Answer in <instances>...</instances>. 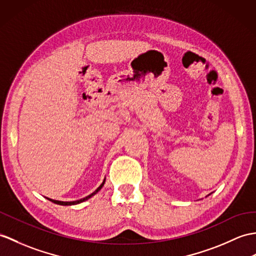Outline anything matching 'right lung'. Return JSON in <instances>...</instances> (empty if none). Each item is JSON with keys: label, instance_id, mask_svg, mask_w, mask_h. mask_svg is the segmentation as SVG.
Segmentation results:
<instances>
[{"label": "right lung", "instance_id": "1", "mask_svg": "<svg viewBox=\"0 0 256 256\" xmlns=\"http://www.w3.org/2000/svg\"><path fill=\"white\" fill-rule=\"evenodd\" d=\"M104 181H106V179L104 180V182L100 184V186L96 190V191L94 192H92L90 195H88V196H86V198H82V200H73V202H61V200H50L51 202H53V203H56V204H58V205H63V206H65V205H75V204H80V203H82V202H84V200H87L88 198H90L92 195H94L96 194L98 191H100L101 190V188L104 186Z\"/></svg>", "mask_w": 256, "mask_h": 256}]
</instances>
